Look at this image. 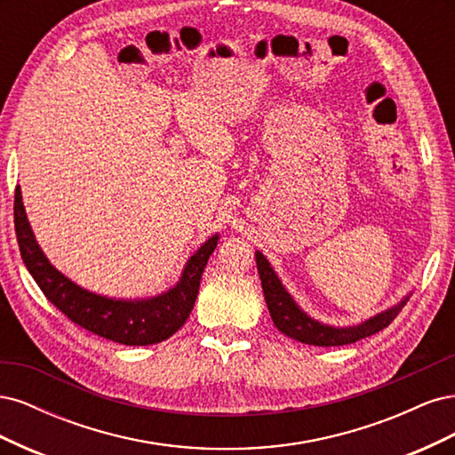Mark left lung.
<instances>
[{"label":"left lung","instance_id":"1","mask_svg":"<svg viewBox=\"0 0 455 455\" xmlns=\"http://www.w3.org/2000/svg\"><path fill=\"white\" fill-rule=\"evenodd\" d=\"M256 266H258V275L261 281V288H264L266 304L273 319V324L277 326L284 336L301 343H307V346H319V347L347 346V343H355L363 338H368L371 334L379 332V330H383L385 326H389L408 301V296H406L404 299H401V304H396L391 309L371 316V319L364 321L359 326H347V328L328 326L311 319L306 311H301L298 307L292 296L286 292V288L279 281L277 273L273 271L267 258L259 251H256Z\"/></svg>","mask_w":455,"mask_h":455}]
</instances>
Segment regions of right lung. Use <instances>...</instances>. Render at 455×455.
Wrapping results in <instances>:
<instances>
[{
	"mask_svg": "<svg viewBox=\"0 0 455 455\" xmlns=\"http://www.w3.org/2000/svg\"><path fill=\"white\" fill-rule=\"evenodd\" d=\"M15 231L24 264L51 304L81 328L123 346H151L184 326L197 299L206 261L220 239L211 237L188 259L180 281L169 292L148 299H116L85 291L51 266L26 218L20 186L15 189Z\"/></svg>",
	"mask_w": 455,
	"mask_h": 455,
	"instance_id": "obj_1",
	"label": "right lung"
}]
</instances>
